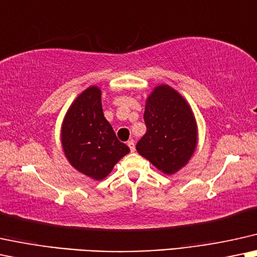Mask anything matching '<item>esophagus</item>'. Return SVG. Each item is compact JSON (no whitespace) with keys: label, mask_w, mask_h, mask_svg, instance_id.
I'll return each instance as SVG.
<instances>
[{"label":"esophagus","mask_w":257,"mask_h":257,"mask_svg":"<svg viewBox=\"0 0 257 257\" xmlns=\"http://www.w3.org/2000/svg\"><path fill=\"white\" fill-rule=\"evenodd\" d=\"M128 147L131 148V152H135V142H134V140H129V141H128Z\"/></svg>","instance_id":"34e87169"}]
</instances>
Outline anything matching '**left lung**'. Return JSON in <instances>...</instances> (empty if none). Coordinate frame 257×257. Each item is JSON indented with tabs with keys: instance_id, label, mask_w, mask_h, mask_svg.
Instances as JSON below:
<instances>
[{
	"instance_id": "left-lung-1",
	"label": "left lung",
	"mask_w": 257,
	"mask_h": 257,
	"mask_svg": "<svg viewBox=\"0 0 257 257\" xmlns=\"http://www.w3.org/2000/svg\"><path fill=\"white\" fill-rule=\"evenodd\" d=\"M147 132L136 145L140 155L165 174L187 164L197 147L198 129L192 109L178 91L158 85L146 100Z\"/></svg>"
}]
</instances>
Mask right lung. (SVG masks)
Instances as JSON below:
<instances>
[{"mask_svg":"<svg viewBox=\"0 0 257 257\" xmlns=\"http://www.w3.org/2000/svg\"><path fill=\"white\" fill-rule=\"evenodd\" d=\"M100 89L90 86L71 104L61 125L65 157L80 173L102 180L131 152L116 138L102 109Z\"/></svg>","mask_w":257,"mask_h":257,"instance_id":"obj_1","label":"right lung"}]
</instances>
